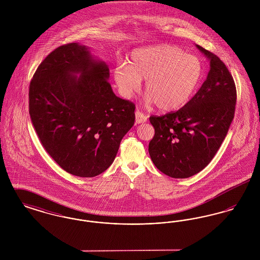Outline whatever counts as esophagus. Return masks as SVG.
<instances>
[{
	"label": "esophagus",
	"mask_w": 260,
	"mask_h": 260,
	"mask_svg": "<svg viewBox=\"0 0 260 260\" xmlns=\"http://www.w3.org/2000/svg\"><path fill=\"white\" fill-rule=\"evenodd\" d=\"M147 121V117L139 110L136 111V124H141V123H145Z\"/></svg>",
	"instance_id": "esophagus-1"
}]
</instances>
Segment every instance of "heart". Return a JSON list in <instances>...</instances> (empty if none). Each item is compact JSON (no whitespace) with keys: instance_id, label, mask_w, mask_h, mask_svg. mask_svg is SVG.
Returning a JSON list of instances; mask_svg holds the SVG:
<instances>
[{"instance_id":"b5f03b06","label":"heart","mask_w":260,"mask_h":260,"mask_svg":"<svg viewBox=\"0 0 260 260\" xmlns=\"http://www.w3.org/2000/svg\"><path fill=\"white\" fill-rule=\"evenodd\" d=\"M204 75L197 56L172 45H159L134 50L128 64L114 70V80L124 99H132L146 80L148 104H157L162 111L183 107L194 95Z\"/></svg>"}]
</instances>
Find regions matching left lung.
<instances>
[{
    "label": "left lung",
    "mask_w": 260,
    "mask_h": 260,
    "mask_svg": "<svg viewBox=\"0 0 260 260\" xmlns=\"http://www.w3.org/2000/svg\"><path fill=\"white\" fill-rule=\"evenodd\" d=\"M210 70L196 94L179 110L151 116L155 135L149 154L156 168L173 178H187L204 170L222 144L235 115L237 90L222 60L197 45Z\"/></svg>",
    "instance_id": "left-lung-1"
}]
</instances>
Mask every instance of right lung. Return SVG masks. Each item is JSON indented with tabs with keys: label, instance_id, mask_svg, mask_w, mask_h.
I'll return each mask as SVG.
<instances>
[{
	"label": "right lung",
	"instance_id": "obj_1",
	"mask_svg": "<svg viewBox=\"0 0 260 260\" xmlns=\"http://www.w3.org/2000/svg\"><path fill=\"white\" fill-rule=\"evenodd\" d=\"M108 78L104 62L71 43L52 50L30 82L29 114L41 144L76 176L105 172L136 121L135 103L116 96Z\"/></svg>",
	"mask_w": 260,
	"mask_h": 260
}]
</instances>
